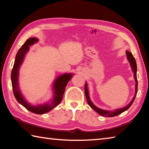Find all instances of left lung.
Instances as JSON below:
<instances>
[{"label":"left lung","mask_w":149,"mask_h":149,"mask_svg":"<svg viewBox=\"0 0 149 149\" xmlns=\"http://www.w3.org/2000/svg\"><path fill=\"white\" fill-rule=\"evenodd\" d=\"M126 57L128 61L129 62L130 64L131 68H132V71L134 73V79L135 81H136V85H135V94L134 96L132 98V101L129 103V104L126 105L125 107L120 108V109H114L113 111H109V110H105V109H102L99 108L98 107H96L95 105H94L93 102L91 100L90 96H89V92H88V89L87 87V83H85V96L86 98V100H87V102L88 105H90L91 108H93V109L95 111L96 113H98L99 115H100L103 117H115V116H117L121 114L122 113H123L124 111H125L127 109H128L131 106L132 104H133V102L134 101L135 98H136V94L137 92V64H136V61L135 60V58L134 57L133 55H132V53L129 52V51H126Z\"/></svg>","instance_id":"left-lung-1"}]
</instances>
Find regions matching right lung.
Segmentation results:
<instances>
[{"mask_svg":"<svg viewBox=\"0 0 149 149\" xmlns=\"http://www.w3.org/2000/svg\"><path fill=\"white\" fill-rule=\"evenodd\" d=\"M38 42V39L36 38H31L26 40L25 44L19 49L15 56L14 65H13L12 74H11V80H12L13 94L17 101L29 111L36 113V114L42 115L50 111L51 109L57 106L61 102L67 84L71 79V78L74 76V74L71 73H68V74L66 73V74H61L56 78L53 84V96L48 102L44 103L43 104H40L33 105L26 101V100L21 93L19 86V68L23 63L26 54L29 51L30 46L36 44Z\"/></svg>","mask_w":149,"mask_h":149,"instance_id":"obj_1","label":"right lung"}]
</instances>
